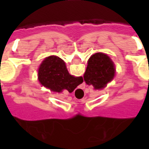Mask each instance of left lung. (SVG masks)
Listing matches in <instances>:
<instances>
[{"instance_id": "1", "label": "left lung", "mask_w": 149, "mask_h": 149, "mask_svg": "<svg viewBox=\"0 0 149 149\" xmlns=\"http://www.w3.org/2000/svg\"><path fill=\"white\" fill-rule=\"evenodd\" d=\"M115 65L107 54L97 52L88 59L84 80L95 89H102L115 76Z\"/></svg>"}]
</instances>
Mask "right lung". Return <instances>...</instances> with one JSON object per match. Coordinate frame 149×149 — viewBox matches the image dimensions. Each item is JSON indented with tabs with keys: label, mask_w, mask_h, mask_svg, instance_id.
<instances>
[{
	"label": "right lung",
	"mask_w": 149,
	"mask_h": 149,
	"mask_svg": "<svg viewBox=\"0 0 149 149\" xmlns=\"http://www.w3.org/2000/svg\"><path fill=\"white\" fill-rule=\"evenodd\" d=\"M38 79L40 84L56 93L64 89L72 93L81 82V77L68 73L65 61L56 56L46 57L38 68Z\"/></svg>",
	"instance_id": "right-lung-1"
}]
</instances>
